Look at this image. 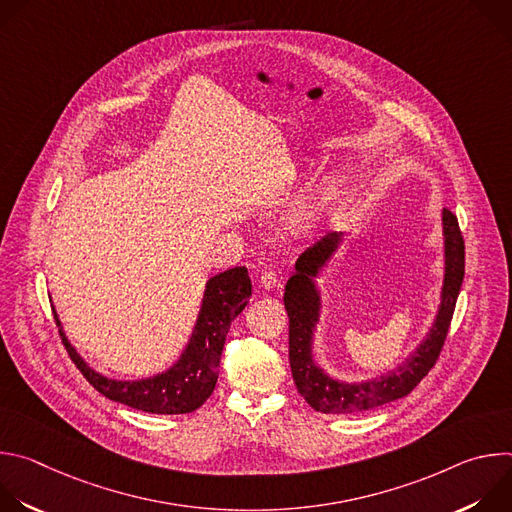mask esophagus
<instances>
[{
  "label": "esophagus",
  "instance_id": "esophagus-1",
  "mask_svg": "<svg viewBox=\"0 0 512 512\" xmlns=\"http://www.w3.org/2000/svg\"><path fill=\"white\" fill-rule=\"evenodd\" d=\"M277 281H279V279H277V273L269 269V271H263V273H261L259 285H261L263 289H273V287L277 285Z\"/></svg>",
  "mask_w": 512,
  "mask_h": 512
}]
</instances>
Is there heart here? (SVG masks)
<instances>
[{
	"mask_svg": "<svg viewBox=\"0 0 512 512\" xmlns=\"http://www.w3.org/2000/svg\"><path fill=\"white\" fill-rule=\"evenodd\" d=\"M336 196H338V188H336V186H326V188L318 194V198H314L312 202L304 204L302 208H298V210L294 212V216H291V223H294L296 227L308 225L310 221H314V218H316L322 210H326L328 206L334 204Z\"/></svg>",
	"mask_w": 512,
	"mask_h": 512,
	"instance_id": "obj_1",
	"label": "heart"
}]
</instances>
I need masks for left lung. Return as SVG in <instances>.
<instances>
[{
	"label": "left lung",
	"mask_w": 512,
	"mask_h": 512,
	"mask_svg": "<svg viewBox=\"0 0 512 512\" xmlns=\"http://www.w3.org/2000/svg\"><path fill=\"white\" fill-rule=\"evenodd\" d=\"M446 235V279L442 289V306L425 338L413 356L397 371L367 383H338L324 375L312 360V330L318 322L320 298L312 275L330 259L340 243V235L328 233L308 247L296 261V275L285 285L283 304L289 316V364L300 395L320 413H354L369 411L383 403L409 395L421 379L433 369L444 348L450 322L456 310L458 294L464 281V239L458 218L444 210Z\"/></svg>",
	"instance_id": "1"
}]
</instances>
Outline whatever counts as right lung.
Returning a JSON list of instances; mask_svg holds the SVG:
<instances>
[{
	"label": "right lung",
	"instance_id": "right-lung-1",
	"mask_svg": "<svg viewBox=\"0 0 512 512\" xmlns=\"http://www.w3.org/2000/svg\"><path fill=\"white\" fill-rule=\"evenodd\" d=\"M251 296V277L247 267H235L214 275L206 283L202 310L196 320L194 334L176 367L143 381H113L91 371L85 360L70 346L64 332L60 338L68 356L77 364L83 377L107 399L127 407L158 413L180 415L196 411L214 391L218 364L231 322L245 310ZM54 320L60 326L56 312Z\"/></svg>",
	"mask_w": 512,
	"mask_h": 512
}]
</instances>
